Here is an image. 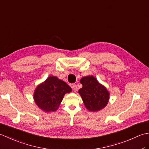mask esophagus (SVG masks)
<instances>
[{
  "mask_svg": "<svg viewBox=\"0 0 149 149\" xmlns=\"http://www.w3.org/2000/svg\"><path fill=\"white\" fill-rule=\"evenodd\" d=\"M72 88H73V90H74V91H77V85L75 84H72Z\"/></svg>",
  "mask_w": 149,
  "mask_h": 149,
  "instance_id": "1",
  "label": "esophagus"
}]
</instances>
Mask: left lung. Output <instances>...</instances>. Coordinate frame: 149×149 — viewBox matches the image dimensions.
Masks as SVG:
<instances>
[{"label":"left lung","instance_id":"1","mask_svg":"<svg viewBox=\"0 0 149 149\" xmlns=\"http://www.w3.org/2000/svg\"><path fill=\"white\" fill-rule=\"evenodd\" d=\"M80 83L83 87L79 90V93L88 110L98 111L106 106L109 102V93L95 77L93 75L83 77Z\"/></svg>","mask_w":149,"mask_h":149}]
</instances>
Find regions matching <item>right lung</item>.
Wrapping results in <instances>:
<instances>
[{"mask_svg": "<svg viewBox=\"0 0 149 149\" xmlns=\"http://www.w3.org/2000/svg\"><path fill=\"white\" fill-rule=\"evenodd\" d=\"M72 88L56 76H50L34 90V100L39 108L45 112L56 111L64 95L70 93Z\"/></svg>", "mask_w": 149, "mask_h": 149, "instance_id": "obj_1", "label": "right lung"}]
</instances>
